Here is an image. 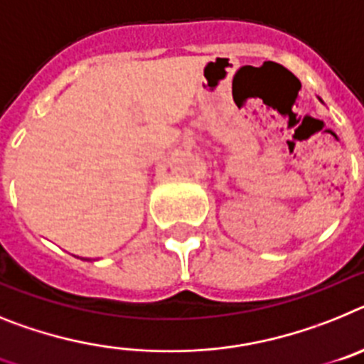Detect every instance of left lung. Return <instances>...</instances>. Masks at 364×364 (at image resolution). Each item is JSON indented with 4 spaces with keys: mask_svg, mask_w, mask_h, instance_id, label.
Masks as SVG:
<instances>
[{
    "mask_svg": "<svg viewBox=\"0 0 364 364\" xmlns=\"http://www.w3.org/2000/svg\"><path fill=\"white\" fill-rule=\"evenodd\" d=\"M318 100H321V99H318ZM321 102H322V100H321Z\"/></svg>",
    "mask_w": 364,
    "mask_h": 364,
    "instance_id": "obj_1",
    "label": "left lung"
}]
</instances>
